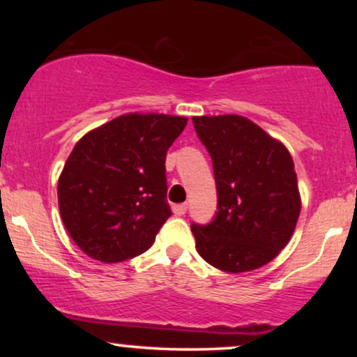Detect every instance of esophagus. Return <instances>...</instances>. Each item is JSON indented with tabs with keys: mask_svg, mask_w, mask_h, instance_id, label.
<instances>
[{
	"mask_svg": "<svg viewBox=\"0 0 357 357\" xmlns=\"http://www.w3.org/2000/svg\"><path fill=\"white\" fill-rule=\"evenodd\" d=\"M173 211H174V215H178V216H183L184 213L188 211V204H186V203H181V204H174V206H173Z\"/></svg>",
	"mask_w": 357,
	"mask_h": 357,
	"instance_id": "1",
	"label": "esophagus"
}]
</instances>
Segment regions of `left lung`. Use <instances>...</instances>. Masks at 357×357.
<instances>
[{
  "mask_svg": "<svg viewBox=\"0 0 357 357\" xmlns=\"http://www.w3.org/2000/svg\"><path fill=\"white\" fill-rule=\"evenodd\" d=\"M211 155L218 211L210 225H191L196 250L230 273L272 261L292 238L301 192L292 155L280 141L236 114L192 117Z\"/></svg>",
  "mask_w": 357,
  "mask_h": 357,
  "instance_id": "8db88e82",
  "label": "left lung"
}]
</instances>
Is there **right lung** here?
Masks as SVG:
<instances>
[{
  "label": "right lung",
  "mask_w": 357,
  "mask_h": 357,
  "mask_svg": "<svg viewBox=\"0 0 357 357\" xmlns=\"http://www.w3.org/2000/svg\"><path fill=\"white\" fill-rule=\"evenodd\" d=\"M186 124L167 114H124L77 142L59 178V208L85 255L117 264L154 243L171 216L166 154Z\"/></svg>",
  "instance_id": "add662e5"
}]
</instances>
